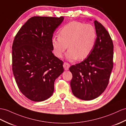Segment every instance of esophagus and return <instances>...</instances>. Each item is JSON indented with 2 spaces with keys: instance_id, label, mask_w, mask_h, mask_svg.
<instances>
[{
  "instance_id": "34e87169",
  "label": "esophagus",
  "mask_w": 126,
  "mask_h": 126,
  "mask_svg": "<svg viewBox=\"0 0 126 126\" xmlns=\"http://www.w3.org/2000/svg\"><path fill=\"white\" fill-rule=\"evenodd\" d=\"M69 66H70V65L68 63L65 62L63 63V67L65 70H68L69 68Z\"/></svg>"
}]
</instances>
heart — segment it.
I'll use <instances>...</instances> for the list:
<instances>
[{
  "label": "heart",
  "mask_w": 126,
  "mask_h": 126,
  "mask_svg": "<svg viewBox=\"0 0 126 126\" xmlns=\"http://www.w3.org/2000/svg\"><path fill=\"white\" fill-rule=\"evenodd\" d=\"M97 34L94 28L90 24L72 21L60 29L59 37L52 39L54 54L58 58L62 57L68 46L66 54L70 60L86 58L93 50L96 42Z\"/></svg>",
  "instance_id": "obj_1"
}]
</instances>
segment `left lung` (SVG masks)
<instances>
[{
    "mask_svg": "<svg viewBox=\"0 0 126 126\" xmlns=\"http://www.w3.org/2000/svg\"><path fill=\"white\" fill-rule=\"evenodd\" d=\"M97 38L90 54L81 63L70 67V87L79 99L90 100L99 97L109 84L113 67V44L109 33L100 22L94 21Z\"/></svg>",
    "mask_w": 126,
    "mask_h": 126,
    "instance_id": "obj_1",
    "label": "left lung"
}]
</instances>
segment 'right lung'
<instances>
[{
    "mask_svg": "<svg viewBox=\"0 0 126 126\" xmlns=\"http://www.w3.org/2000/svg\"><path fill=\"white\" fill-rule=\"evenodd\" d=\"M64 17L33 16L15 36L12 70L19 90L27 98L42 102L50 98L54 83L63 71V61L54 56L52 39Z\"/></svg>",
    "mask_w": 126,
    "mask_h": 126,
    "instance_id": "add662e5",
    "label": "right lung"
}]
</instances>
